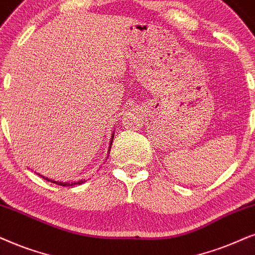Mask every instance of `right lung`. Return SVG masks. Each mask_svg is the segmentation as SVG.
I'll use <instances>...</instances> for the list:
<instances>
[{"instance_id": "add662e5", "label": "right lung", "mask_w": 255, "mask_h": 255, "mask_svg": "<svg viewBox=\"0 0 255 255\" xmlns=\"http://www.w3.org/2000/svg\"><path fill=\"white\" fill-rule=\"evenodd\" d=\"M113 137H114V135H112V141H111V146H112V142H113ZM111 150V149H109ZM42 178H43L44 180H48V181H51L53 183H56V185H60V186H63V187H66V186H74V185H81V183H83V182H86V179H83V180H80V181H76V182H61V181H54V180H50V179H48V178H44V176H42Z\"/></svg>"}]
</instances>
